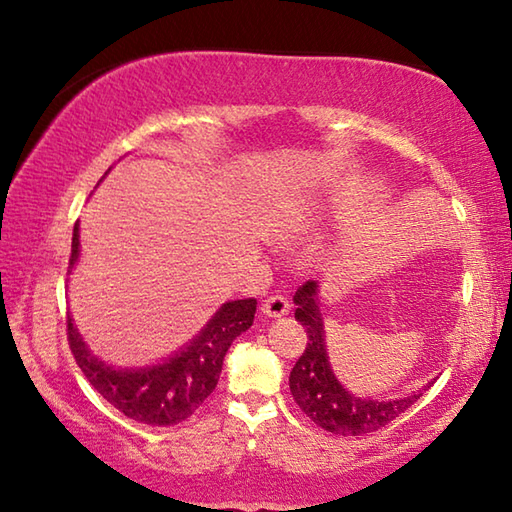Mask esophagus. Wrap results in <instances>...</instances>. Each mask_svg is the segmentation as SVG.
I'll use <instances>...</instances> for the list:
<instances>
[{"instance_id":"esophagus-1","label":"esophagus","mask_w":512,"mask_h":512,"mask_svg":"<svg viewBox=\"0 0 512 512\" xmlns=\"http://www.w3.org/2000/svg\"><path fill=\"white\" fill-rule=\"evenodd\" d=\"M262 312L266 314V317H284V314L290 312V303L284 295H270L262 303Z\"/></svg>"}]
</instances>
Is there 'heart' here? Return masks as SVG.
I'll return each mask as SVG.
<instances>
[{
  "label": "heart",
  "instance_id": "heart-1",
  "mask_svg": "<svg viewBox=\"0 0 512 512\" xmlns=\"http://www.w3.org/2000/svg\"><path fill=\"white\" fill-rule=\"evenodd\" d=\"M319 217V209L312 202H290L275 213L273 233L279 239H295L310 231V226Z\"/></svg>",
  "mask_w": 512,
  "mask_h": 512
}]
</instances>
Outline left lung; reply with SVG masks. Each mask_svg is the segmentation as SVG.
<instances>
[{"label": "left lung", "mask_w": 512, "mask_h": 512, "mask_svg": "<svg viewBox=\"0 0 512 512\" xmlns=\"http://www.w3.org/2000/svg\"><path fill=\"white\" fill-rule=\"evenodd\" d=\"M295 319L306 328L308 345L290 372L292 398L306 416L321 429L336 436H363L383 429L385 424L405 413L422 394L416 391L400 400H374L350 394L336 380L328 352H325V330L319 310L317 281H306L295 292Z\"/></svg>", "instance_id": "obj_1"}]
</instances>
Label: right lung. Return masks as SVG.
Returning a JSON list of instances; mask_svg holds the SVG:
<instances>
[{"mask_svg":"<svg viewBox=\"0 0 512 512\" xmlns=\"http://www.w3.org/2000/svg\"><path fill=\"white\" fill-rule=\"evenodd\" d=\"M79 259V224H74L70 268ZM257 299L228 301L195 339L165 363L145 369H114L99 361L68 317V343L90 385L127 418L173 427L198 411L213 394L228 347L253 325Z\"/></svg>","mask_w":512,"mask_h":512,"instance_id":"1","label":"right lung"}]
</instances>
